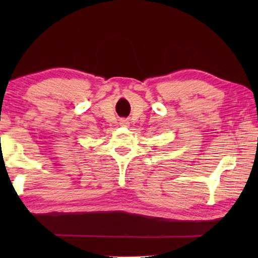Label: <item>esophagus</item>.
<instances>
[{"label":"esophagus","mask_w":258,"mask_h":258,"mask_svg":"<svg viewBox=\"0 0 258 258\" xmlns=\"http://www.w3.org/2000/svg\"><path fill=\"white\" fill-rule=\"evenodd\" d=\"M119 124L122 125V126H127V125H128V122H127V120H126V119H122V120H120V122H119Z\"/></svg>","instance_id":"esophagus-1"}]
</instances>
